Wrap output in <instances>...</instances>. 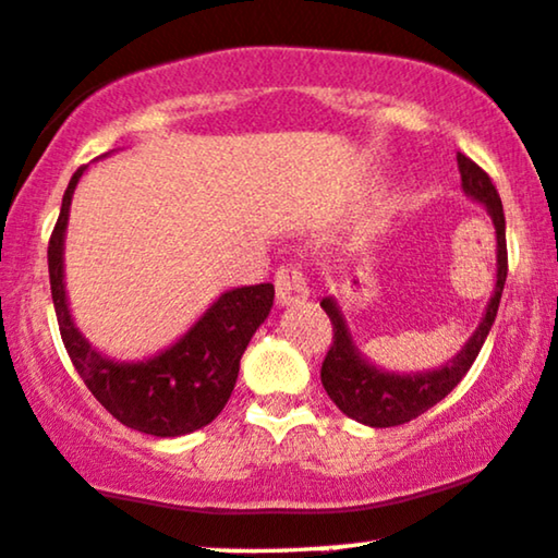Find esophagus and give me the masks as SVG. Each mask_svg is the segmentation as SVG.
<instances>
[{
  "mask_svg": "<svg viewBox=\"0 0 558 558\" xmlns=\"http://www.w3.org/2000/svg\"><path fill=\"white\" fill-rule=\"evenodd\" d=\"M275 296H278L280 306H293L306 301L308 288L304 272L293 265L278 267V272H275Z\"/></svg>",
  "mask_w": 558,
  "mask_h": 558,
  "instance_id": "1",
  "label": "esophagus"
}]
</instances>
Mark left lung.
<instances>
[{"instance_id": "left-lung-1", "label": "left lung", "mask_w": 558, "mask_h": 558, "mask_svg": "<svg viewBox=\"0 0 558 558\" xmlns=\"http://www.w3.org/2000/svg\"><path fill=\"white\" fill-rule=\"evenodd\" d=\"M458 166L462 190L488 207L496 226L494 296L488 301L478 330L473 332L468 345L462 348L452 361H447V364L436 368V372L411 374V377L379 372V368L366 364L359 355V351H355L351 332H348V325L343 314H340L338 304H335L332 299H322V308H325L327 317L332 322V343L330 351L325 355V361H322V387L327 389V395H330L335 405H338L348 418L359 421V424L374 428L400 426L418 418L421 413H426L428 408L436 405V402L445 400L447 395L460 385V379L471 372L473 361L478 359L481 348L486 343L488 330H492L496 319V312H499L501 291H505L507 280L505 207H501V197L499 192H496L492 177H488L478 163H473L471 158L458 153Z\"/></svg>"}]
</instances>
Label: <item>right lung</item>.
I'll return each mask as SVG.
<instances>
[{
    "label": "right lung",
    "instance_id": "right-lung-1",
    "mask_svg": "<svg viewBox=\"0 0 558 558\" xmlns=\"http://www.w3.org/2000/svg\"><path fill=\"white\" fill-rule=\"evenodd\" d=\"M83 169L66 186L62 210L49 239V280L59 332L72 366L93 398L124 426L150 436H181L218 418L239 377L241 355L270 314L272 283L233 288L207 308L177 345L140 364L106 359L77 332L64 296L62 246L72 192Z\"/></svg>",
    "mask_w": 558,
    "mask_h": 558
}]
</instances>
